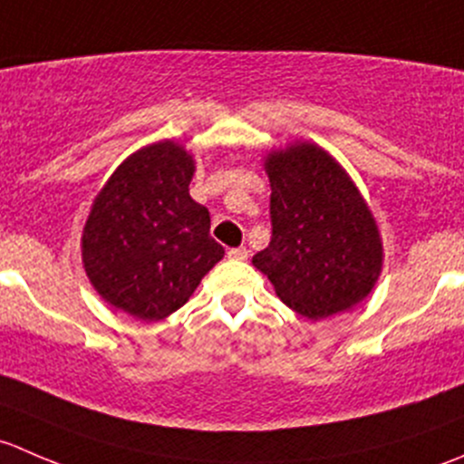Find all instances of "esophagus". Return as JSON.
I'll return each mask as SVG.
<instances>
[{"label":"esophagus","instance_id":"1","mask_svg":"<svg viewBox=\"0 0 464 464\" xmlns=\"http://www.w3.org/2000/svg\"><path fill=\"white\" fill-rule=\"evenodd\" d=\"M227 256L231 260H246L249 258V251H246V246H237V249H228Z\"/></svg>","mask_w":464,"mask_h":464}]
</instances>
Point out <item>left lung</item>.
Segmentation results:
<instances>
[{"instance_id": "left-lung-1", "label": "left lung", "mask_w": 464, "mask_h": 464, "mask_svg": "<svg viewBox=\"0 0 464 464\" xmlns=\"http://www.w3.org/2000/svg\"><path fill=\"white\" fill-rule=\"evenodd\" d=\"M271 242L254 265L312 321L371 294L382 269L377 224L343 168L312 143L269 154Z\"/></svg>"}]
</instances>
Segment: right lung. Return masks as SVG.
<instances>
[{
    "mask_svg": "<svg viewBox=\"0 0 464 464\" xmlns=\"http://www.w3.org/2000/svg\"><path fill=\"white\" fill-rule=\"evenodd\" d=\"M193 170L181 145H148L121 163L89 213V280L110 305L141 321L179 310L224 256L210 237L208 208L188 193Z\"/></svg>",
    "mask_w": 464,
    "mask_h": 464,
    "instance_id": "add662e5",
    "label": "right lung"
}]
</instances>
